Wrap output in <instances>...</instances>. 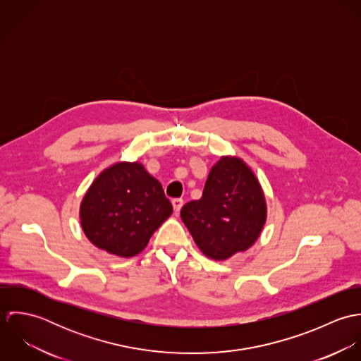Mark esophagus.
<instances>
[{
	"mask_svg": "<svg viewBox=\"0 0 361 361\" xmlns=\"http://www.w3.org/2000/svg\"><path fill=\"white\" fill-rule=\"evenodd\" d=\"M172 206H173V209H175L176 212H179L180 208L183 206V200H182V199H173V200H172Z\"/></svg>",
	"mask_w": 361,
	"mask_h": 361,
	"instance_id": "esophagus-1",
	"label": "esophagus"
}]
</instances>
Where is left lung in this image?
I'll return each instance as SVG.
<instances>
[{
  "instance_id": "obj_1",
  "label": "left lung",
  "mask_w": 361,
  "mask_h": 361,
  "mask_svg": "<svg viewBox=\"0 0 361 361\" xmlns=\"http://www.w3.org/2000/svg\"><path fill=\"white\" fill-rule=\"evenodd\" d=\"M180 218L207 257L226 259L257 240L267 207L252 169L239 158L222 157L208 173L202 199L182 207Z\"/></svg>"
}]
</instances>
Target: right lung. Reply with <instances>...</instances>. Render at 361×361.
Segmentation results:
<instances>
[{
    "instance_id": "add662e5",
    "label": "right lung",
    "mask_w": 361,
    "mask_h": 361,
    "mask_svg": "<svg viewBox=\"0 0 361 361\" xmlns=\"http://www.w3.org/2000/svg\"><path fill=\"white\" fill-rule=\"evenodd\" d=\"M171 214L161 183L137 162H119L103 171L80 206L89 240L119 257L140 253Z\"/></svg>"
}]
</instances>
